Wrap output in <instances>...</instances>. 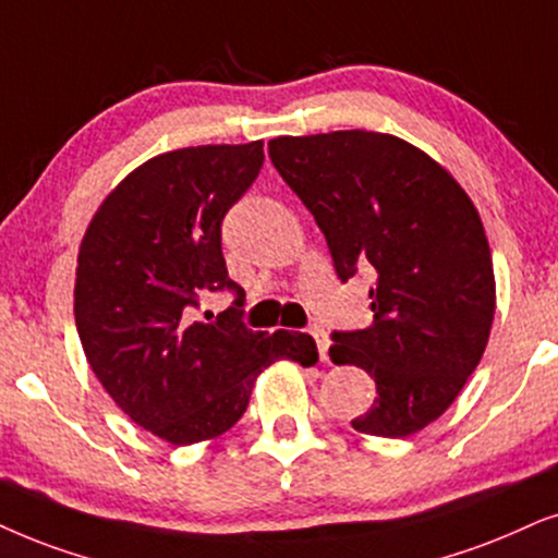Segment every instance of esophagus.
<instances>
[{
    "mask_svg": "<svg viewBox=\"0 0 558 558\" xmlns=\"http://www.w3.org/2000/svg\"><path fill=\"white\" fill-rule=\"evenodd\" d=\"M312 335H314V340H316V348H319L322 361H327V352H329V335H327V331H324L322 327H312Z\"/></svg>",
    "mask_w": 558,
    "mask_h": 558,
    "instance_id": "obj_1",
    "label": "esophagus"
}]
</instances>
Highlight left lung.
<instances>
[{
    "label": "left lung",
    "instance_id": "1",
    "mask_svg": "<svg viewBox=\"0 0 558 558\" xmlns=\"http://www.w3.org/2000/svg\"><path fill=\"white\" fill-rule=\"evenodd\" d=\"M312 210L335 272H376L373 324L331 331V363L376 378L357 433L407 437L440 417L482 361L495 319V270L471 197L425 151L389 133L331 131L267 144Z\"/></svg>",
    "mask_w": 558,
    "mask_h": 558
}]
</instances>
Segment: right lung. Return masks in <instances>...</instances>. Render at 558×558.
I'll use <instances>...</instances> for the list:
<instances>
[{"label": "right lung", "instance_id": "right-lung-1", "mask_svg": "<svg viewBox=\"0 0 558 558\" xmlns=\"http://www.w3.org/2000/svg\"><path fill=\"white\" fill-rule=\"evenodd\" d=\"M263 141L159 154L125 178L80 246L74 319L105 391L138 427L193 446L234 427L257 373L319 361L303 331H252L229 278L221 223L263 169ZM231 290L216 320H195L206 292Z\"/></svg>", "mask_w": 558, "mask_h": 558}]
</instances>
